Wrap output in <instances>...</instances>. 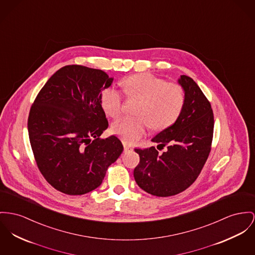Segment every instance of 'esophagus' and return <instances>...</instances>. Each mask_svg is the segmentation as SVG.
<instances>
[{
    "label": "esophagus",
    "instance_id": "obj_1",
    "mask_svg": "<svg viewBox=\"0 0 255 255\" xmlns=\"http://www.w3.org/2000/svg\"><path fill=\"white\" fill-rule=\"evenodd\" d=\"M130 151H132V148L129 145L124 143V152L128 153V152H130Z\"/></svg>",
    "mask_w": 255,
    "mask_h": 255
}]
</instances>
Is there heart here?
Listing matches in <instances>:
<instances>
[{
	"mask_svg": "<svg viewBox=\"0 0 255 255\" xmlns=\"http://www.w3.org/2000/svg\"><path fill=\"white\" fill-rule=\"evenodd\" d=\"M129 97L140 99L136 117H124L112 124L111 130L127 143H134L146 133L150 125L155 130L169 128L179 118L185 103V93L176 83H165L150 73H139L125 80ZM102 105L105 113L117 118L123 110V95L114 87L103 91Z\"/></svg>",
	"mask_w": 255,
	"mask_h": 255,
	"instance_id": "heart-1",
	"label": "heart"
}]
</instances>
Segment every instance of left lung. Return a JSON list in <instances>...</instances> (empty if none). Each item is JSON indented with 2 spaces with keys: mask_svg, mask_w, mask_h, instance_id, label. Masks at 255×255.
I'll return each instance as SVG.
<instances>
[{
  "mask_svg": "<svg viewBox=\"0 0 255 255\" xmlns=\"http://www.w3.org/2000/svg\"><path fill=\"white\" fill-rule=\"evenodd\" d=\"M178 83L185 92V103L177 121L152 139L154 147L135 149L140 161L133 171L135 182L146 192L166 197L178 194L197 179L211 151L214 114L211 104L192 78L181 75Z\"/></svg>",
  "mask_w": 255,
  "mask_h": 255,
  "instance_id": "obj_1",
  "label": "left lung"
}]
</instances>
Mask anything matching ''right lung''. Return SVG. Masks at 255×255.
Returning <instances> with one entry per match:
<instances>
[{
    "mask_svg": "<svg viewBox=\"0 0 255 255\" xmlns=\"http://www.w3.org/2000/svg\"><path fill=\"white\" fill-rule=\"evenodd\" d=\"M113 78L78 65L56 71L31 107L28 131L34 159L45 180L68 195H82L102 185L107 168L124 150L108 128L102 92Z\"/></svg>",
    "mask_w": 255,
    "mask_h": 255,
    "instance_id": "1",
    "label": "right lung"
}]
</instances>
